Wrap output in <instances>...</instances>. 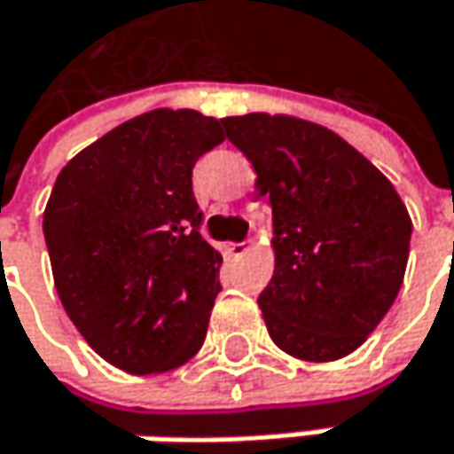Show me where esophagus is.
Segmentation results:
<instances>
[{"label": "esophagus", "instance_id": "34e87169", "mask_svg": "<svg viewBox=\"0 0 454 454\" xmlns=\"http://www.w3.org/2000/svg\"><path fill=\"white\" fill-rule=\"evenodd\" d=\"M251 251V240H243V243H230L227 246V254L232 255V258H240V255H246Z\"/></svg>", "mask_w": 454, "mask_h": 454}]
</instances>
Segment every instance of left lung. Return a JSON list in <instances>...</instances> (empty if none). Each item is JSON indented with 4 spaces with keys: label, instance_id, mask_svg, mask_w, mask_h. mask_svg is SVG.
Wrapping results in <instances>:
<instances>
[{
    "label": "left lung",
    "instance_id": "1",
    "mask_svg": "<svg viewBox=\"0 0 454 454\" xmlns=\"http://www.w3.org/2000/svg\"><path fill=\"white\" fill-rule=\"evenodd\" d=\"M271 200L274 274L258 295L269 337L303 361H337L395 303L411 216L392 183L337 133L285 114L224 117Z\"/></svg>",
    "mask_w": 454,
    "mask_h": 454
}]
</instances>
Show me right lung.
<instances>
[{
    "label": "right lung",
    "instance_id": "right-lung-1",
    "mask_svg": "<svg viewBox=\"0 0 454 454\" xmlns=\"http://www.w3.org/2000/svg\"><path fill=\"white\" fill-rule=\"evenodd\" d=\"M214 117L153 109L83 148L43 211L54 285L85 342L128 373L188 364L206 340L222 255L200 238L193 167Z\"/></svg>",
    "mask_w": 454,
    "mask_h": 454
}]
</instances>
